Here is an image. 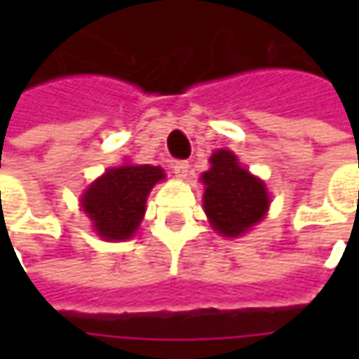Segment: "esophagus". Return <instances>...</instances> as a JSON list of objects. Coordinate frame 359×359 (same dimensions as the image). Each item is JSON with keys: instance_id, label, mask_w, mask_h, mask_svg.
Listing matches in <instances>:
<instances>
[{"instance_id": "1", "label": "esophagus", "mask_w": 359, "mask_h": 359, "mask_svg": "<svg viewBox=\"0 0 359 359\" xmlns=\"http://www.w3.org/2000/svg\"><path fill=\"white\" fill-rule=\"evenodd\" d=\"M188 169H190L188 161H175V163H172V172H175V177H177V179H180V180L187 179Z\"/></svg>"}]
</instances>
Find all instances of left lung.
Wrapping results in <instances>:
<instances>
[{
	"instance_id": "1",
	"label": "left lung",
	"mask_w": 359,
	"mask_h": 359,
	"mask_svg": "<svg viewBox=\"0 0 359 359\" xmlns=\"http://www.w3.org/2000/svg\"><path fill=\"white\" fill-rule=\"evenodd\" d=\"M210 163V171L202 175L203 210L219 234L236 238L265 217L269 192L229 149H217Z\"/></svg>"
}]
</instances>
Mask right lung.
Segmentation results:
<instances>
[{
    "mask_svg": "<svg viewBox=\"0 0 359 359\" xmlns=\"http://www.w3.org/2000/svg\"><path fill=\"white\" fill-rule=\"evenodd\" d=\"M163 179V169L154 165L107 169L82 194V210L103 241L133 238L146 213L148 194Z\"/></svg>",
    "mask_w": 359,
    "mask_h": 359,
    "instance_id": "1",
    "label": "right lung"
}]
</instances>
